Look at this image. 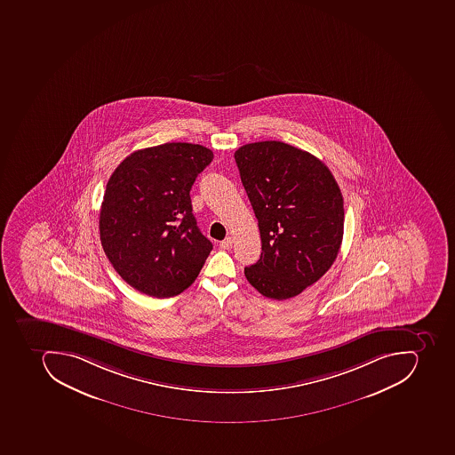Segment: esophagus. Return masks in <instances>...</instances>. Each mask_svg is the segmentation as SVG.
Here are the masks:
<instances>
[{
	"label": "esophagus",
	"mask_w": 455,
	"mask_h": 455,
	"mask_svg": "<svg viewBox=\"0 0 455 455\" xmlns=\"http://www.w3.org/2000/svg\"><path fill=\"white\" fill-rule=\"evenodd\" d=\"M233 243L234 239L231 238V236H227V238L224 239V241H221V243H220V248H221V250H231V248H233Z\"/></svg>",
	"instance_id": "34e87169"
}]
</instances>
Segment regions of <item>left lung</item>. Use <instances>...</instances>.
<instances>
[{"label":"left lung","mask_w":455,"mask_h":455,"mask_svg":"<svg viewBox=\"0 0 455 455\" xmlns=\"http://www.w3.org/2000/svg\"><path fill=\"white\" fill-rule=\"evenodd\" d=\"M259 227L262 253L245 276L275 300L298 296L331 267L344 234V200L320 159L281 140L234 154Z\"/></svg>","instance_id":"left-lung-1"}]
</instances>
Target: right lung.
<instances>
[{"label": "right lung", "instance_id": "1", "mask_svg": "<svg viewBox=\"0 0 455 455\" xmlns=\"http://www.w3.org/2000/svg\"><path fill=\"white\" fill-rule=\"evenodd\" d=\"M212 161L203 145L168 142L133 152L108 179L100 239L114 269L140 293L178 296L212 252L190 198L196 178Z\"/></svg>", "mask_w": 455, "mask_h": 455}]
</instances>
